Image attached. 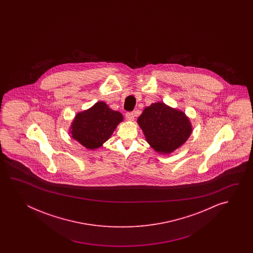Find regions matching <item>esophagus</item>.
I'll return each instance as SVG.
<instances>
[{
    "label": "esophagus",
    "mask_w": 253,
    "mask_h": 253,
    "mask_svg": "<svg viewBox=\"0 0 253 253\" xmlns=\"http://www.w3.org/2000/svg\"><path fill=\"white\" fill-rule=\"evenodd\" d=\"M126 119L128 121H133L134 119V114L133 112H127L126 113Z\"/></svg>",
    "instance_id": "obj_1"
}]
</instances>
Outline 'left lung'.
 I'll return each instance as SVG.
<instances>
[{
    "mask_svg": "<svg viewBox=\"0 0 253 253\" xmlns=\"http://www.w3.org/2000/svg\"><path fill=\"white\" fill-rule=\"evenodd\" d=\"M137 123L147 143L165 155L179 148L192 133V125L185 114L165 103H154L145 108Z\"/></svg>",
    "mask_w": 253,
    "mask_h": 253,
    "instance_id": "8db88e82",
    "label": "left lung"
}]
</instances>
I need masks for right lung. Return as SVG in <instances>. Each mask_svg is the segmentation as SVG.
<instances>
[{"label":"right lung","mask_w":253,"mask_h":253,"mask_svg":"<svg viewBox=\"0 0 253 253\" xmlns=\"http://www.w3.org/2000/svg\"><path fill=\"white\" fill-rule=\"evenodd\" d=\"M121 121L122 114L114 111L106 103L100 101L89 109L77 114L70 133L86 148L96 149L111 136Z\"/></svg>","instance_id":"obj_1"}]
</instances>
